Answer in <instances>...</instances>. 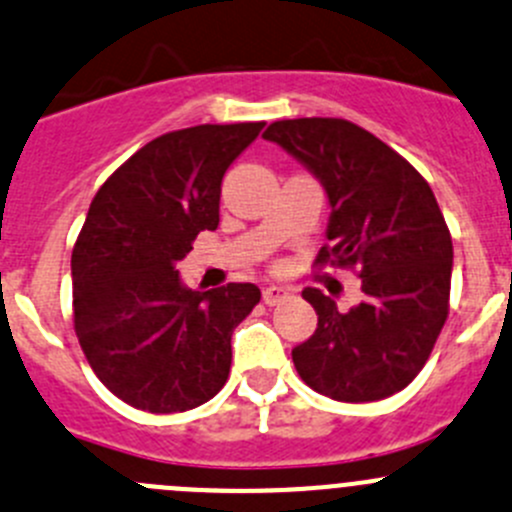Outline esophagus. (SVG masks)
<instances>
[{
    "instance_id": "34e87169",
    "label": "esophagus",
    "mask_w": 512,
    "mask_h": 512,
    "mask_svg": "<svg viewBox=\"0 0 512 512\" xmlns=\"http://www.w3.org/2000/svg\"><path fill=\"white\" fill-rule=\"evenodd\" d=\"M289 296H291L289 289H284V286H266V289H264V301L269 306L281 304V301H286Z\"/></svg>"
}]
</instances>
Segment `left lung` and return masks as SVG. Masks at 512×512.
Masks as SVG:
<instances>
[{
	"instance_id": "8db88e82",
	"label": "left lung",
	"mask_w": 512,
	"mask_h": 512,
	"mask_svg": "<svg viewBox=\"0 0 512 512\" xmlns=\"http://www.w3.org/2000/svg\"><path fill=\"white\" fill-rule=\"evenodd\" d=\"M266 140L321 183L329 201L316 264L357 266L364 299L339 309L304 289L316 332L291 349L299 377L339 402H374L420 374L447 319L452 238L427 180L387 143L339 118L271 123Z\"/></svg>"
}]
</instances>
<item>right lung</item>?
<instances>
[{
	"label": "right lung",
	"mask_w": 512,
	"mask_h": 512,
	"mask_svg": "<svg viewBox=\"0 0 512 512\" xmlns=\"http://www.w3.org/2000/svg\"><path fill=\"white\" fill-rule=\"evenodd\" d=\"M264 123L196 125L160 135L92 198L72 251L80 347L115 397L168 415L221 392L233 329L259 304L256 284L188 289L178 261L218 228L221 183Z\"/></svg>",
	"instance_id": "obj_1"
}]
</instances>
